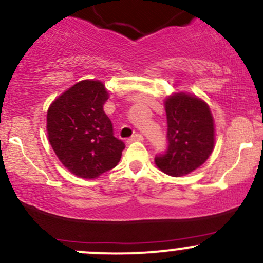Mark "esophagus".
I'll use <instances>...</instances> for the list:
<instances>
[{
    "label": "esophagus",
    "mask_w": 263,
    "mask_h": 263,
    "mask_svg": "<svg viewBox=\"0 0 263 263\" xmlns=\"http://www.w3.org/2000/svg\"><path fill=\"white\" fill-rule=\"evenodd\" d=\"M142 140H143V135L139 134V133H137V134L132 135V137L129 138L128 142L129 143H132V142H142Z\"/></svg>",
    "instance_id": "esophagus-1"
}]
</instances>
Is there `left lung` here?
I'll use <instances>...</instances> for the list:
<instances>
[{"label": "left lung", "mask_w": 263, "mask_h": 263, "mask_svg": "<svg viewBox=\"0 0 263 263\" xmlns=\"http://www.w3.org/2000/svg\"><path fill=\"white\" fill-rule=\"evenodd\" d=\"M167 149L155 157L160 170L183 176L206 162L214 151V118L209 105L186 93H175L165 101Z\"/></svg>", "instance_id": "obj_1"}]
</instances>
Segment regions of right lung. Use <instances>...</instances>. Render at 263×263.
<instances>
[{
  "mask_svg": "<svg viewBox=\"0 0 263 263\" xmlns=\"http://www.w3.org/2000/svg\"><path fill=\"white\" fill-rule=\"evenodd\" d=\"M108 92L100 80H83L62 93L47 112V134L62 165L74 175L98 178L118 165L125 148L103 111Z\"/></svg>",
  "mask_w": 263,
  "mask_h": 263,
  "instance_id": "1",
  "label": "right lung"
}]
</instances>
